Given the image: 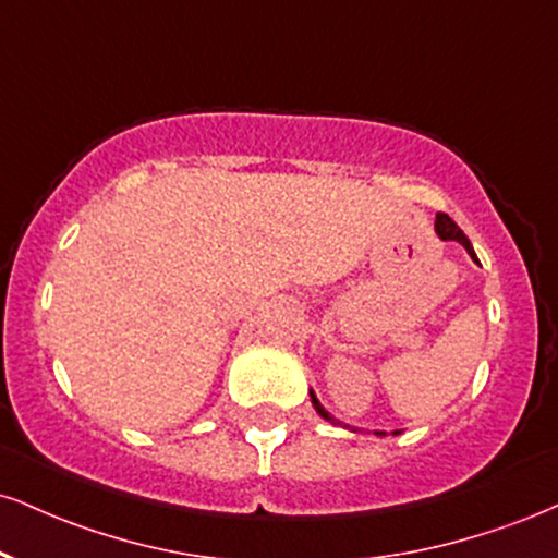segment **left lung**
<instances>
[{"label": "left lung", "mask_w": 558, "mask_h": 558, "mask_svg": "<svg viewBox=\"0 0 558 558\" xmlns=\"http://www.w3.org/2000/svg\"><path fill=\"white\" fill-rule=\"evenodd\" d=\"M434 231H436V236H439L441 241H458V244L465 246V252L471 254V257H473L475 262H478V257H475V252H473V244H471V241H468L465 233L460 231V226L454 223V220L449 218V215H445V213H436ZM308 398H312L314 411H317V413L322 415V418L327 421V424H335V426H338V418H332V415L325 411V405H322V402L317 400V395H314V389H308ZM353 432H355V428H353ZM374 434H377V436H387V432H374ZM398 434H402V428H395L392 436H398Z\"/></svg>", "instance_id": "8db88e82"}]
</instances>
